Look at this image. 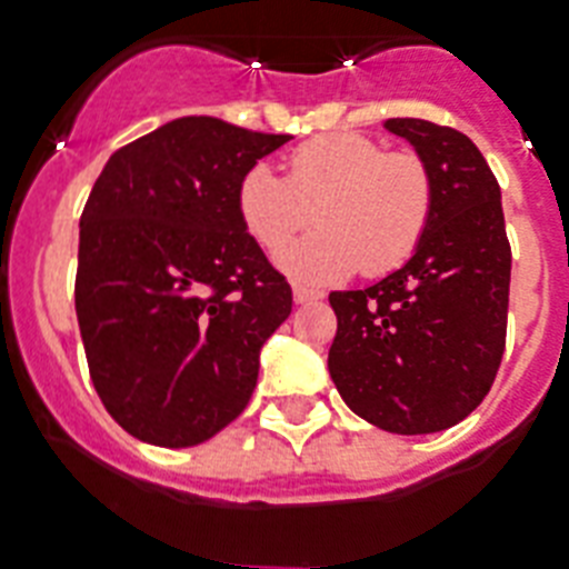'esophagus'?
Segmentation results:
<instances>
[{
	"mask_svg": "<svg viewBox=\"0 0 569 569\" xmlns=\"http://www.w3.org/2000/svg\"><path fill=\"white\" fill-rule=\"evenodd\" d=\"M292 295H295V303H300V307H307V303H315V300L323 298V292H318V289H309V286H300V283L292 286Z\"/></svg>",
	"mask_w": 569,
	"mask_h": 569,
	"instance_id": "1",
	"label": "esophagus"
}]
</instances>
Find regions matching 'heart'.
Segmentation results:
<instances>
[{
  "label": "heart",
  "instance_id": "obj_1",
  "mask_svg": "<svg viewBox=\"0 0 569 569\" xmlns=\"http://www.w3.org/2000/svg\"><path fill=\"white\" fill-rule=\"evenodd\" d=\"M431 202V176L419 156L385 152L358 132H329L298 147L286 179L262 161L251 164L233 190L242 231L271 254L316 211L322 228L277 257L286 274L307 283L399 269L422 240Z\"/></svg>",
  "mask_w": 569,
  "mask_h": 569
}]
</instances>
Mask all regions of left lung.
<instances>
[{
  "instance_id": "1",
  "label": "left lung",
  "mask_w": 569,
  "mask_h": 569,
  "mask_svg": "<svg viewBox=\"0 0 569 569\" xmlns=\"http://www.w3.org/2000/svg\"><path fill=\"white\" fill-rule=\"evenodd\" d=\"M431 176V219L402 269L332 292L329 376L352 413L390 433H437L489 393L506 347L509 271L498 179L451 127L390 118Z\"/></svg>"
}]
</instances>
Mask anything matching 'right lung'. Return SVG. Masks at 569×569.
Here are the masks:
<instances>
[{"instance_id": "add662e5", "label": "right lung", "mask_w": 569, "mask_h": 569, "mask_svg": "<svg viewBox=\"0 0 569 569\" xmlns=\"http://www.w3.org/2000/svg\"><path fill=\"white\" fill-rule=\"evenodd\" d=\"M292 136L176 118L112 152L80 217L78 309L109 417L190 448L240 417L292 289L233 211L248 167Z\"/></svg>"}]
</instances>
